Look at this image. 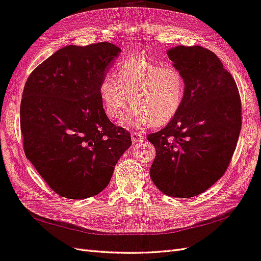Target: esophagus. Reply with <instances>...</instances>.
I'll use <instances>...</instances> for the list:
<instances>
[{"instance_id":"esophagus-1","label":"esophagus","mask_w":261,"mask_h":261,"mask_svg":"<svg viewBox=\"0 0 261 261\" xmlns=\"http://www.w3.org/2000/svg\"><path fill=\"white\" fill-rule=\"evenodd\" d=\"M143 138H144V133H142V132H133L132 133V141H133V143L141 142Z\"/></svg>"}]
</instances>
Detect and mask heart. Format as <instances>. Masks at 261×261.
Segmentation results:
<instances>
[{
    "label": "heart",
    "instance_id": "obj_1",
    "mask_svg": "<svg viewBox=\"0 0 261 261\" xmlns=\"http://www.w3.org/2000/svg\"><path fill=\"white\" fill-rule=\"evenodd\" d=\"M115 75H106L99 84L101 103L111 119L122 115L132 95L135 106L123 123L161 126L176 116L185 99V76L175 66L130 59L118 63Z\"/></svg>",
    "mask_w": 261,
    "mask_h": 261
}]
</instances>
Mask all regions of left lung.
Returning <instances> with one entry per match:
<instances>
[{
	"label": "left lung",
	"mask_w": 261,
	"mask_h": 261,
	"mask_svg": "<svg viewBox=\"0 0 261 261\" xmlns=\"http://www.w3.org/2000/svg\"><path fill=\"white\" fill-rule=\"evenodd\" d=\"M186 80L179 112L162 130L147 136L156 156L150 178L165 195L190 198L225 174L241 129L236 82L215 53L201 46L167 50Z\"/></svg>",
	"instance_id": "obj_1"
}]
</instances>
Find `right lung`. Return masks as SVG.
Instances as JSON below:
<instances>
[{"instance_id": "1", "label": "right lung", "mask_w": 261, "mask_h": 261, "mask_svg": "<svg viewBox=\"0 0 261 261\" xmlns=\"http://www.w3.org/2000/svg\"><path fill=\"white\" fill-rule=\"evenodd\" d=\"M120 53L115 44L68 45L37 66L25 83L21 132L28 160L54 192L68 199L99 194L130 134L106 116L99 84Z\"/></svg>"}]
</instances>
